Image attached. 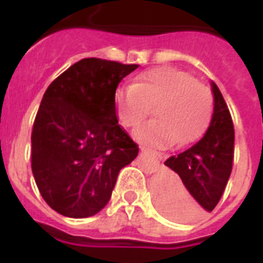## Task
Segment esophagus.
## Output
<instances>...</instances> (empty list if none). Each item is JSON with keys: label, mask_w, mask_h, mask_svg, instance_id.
Instances as JSON below:
<instances>
[{"label": "esophagus", "mask_w": 263, "mask_h": 263, "mask_svg": "<svg viewBox=\"0 0 263 263\" xmlns=\"http://www.w3.org/2000/svg\"><path fill=\"white\" fill-rule=\"evenodd\" d=\"M141 151H142L143 154L149 155V156H151V158H152V159H154L156 163H160V162L163 160V155L159 154V152H155V151H152V149L145 148V146H142V148H141Z\"/></svg>", "instance_id": "obj_1"}]
</instances>
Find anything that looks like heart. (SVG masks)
Wrapping results in <instances>:
<instances>
[{"label": "heart", "instance_id": "heart-1", "mask_svg": "<svg viewBox=\"0 0 263 263\" xmlns=\"http://www.w3.org/2000/svg\"><path fill=\"white\" fill-rule=\"evenodd\" d=\"M156 105V120L138 126L134 137L143 145L166 148L198 138L213 114V92L193 74L176 67L142 73L134 84L115 96V115L121 125L134 128Z\"/></svg>", "mask_w": 263, "mask_h": 263}]
</instances>
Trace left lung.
Wrapping results in <instances>:
<instances>
[{
  "instance_id": "obj_1",
  "label": "left lung",
  "mask_w": 263,
  "mask_h": 263,
  "mask_svg": "<svg viewBox=\"0 0 263 263\" xmlns=\"http://www.w3.org/2000/svg\"><path fill=\"white\" fill-rule=\"evenodd\" d=\"M214 112L204 137L192 148L171 156V169L154 182L158 209L172 220L192 221L203 211H213L226 190L234 159V124L230 109L215 83Z\"/></svg>"
}]
</instances>
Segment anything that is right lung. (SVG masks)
<instances>
[{
    "label": "right lung",
    "instance_id": "obj_1",
    "mask_svg": "<svg viewBox=\"0 0 263 263\" xmlns=\"http://www.w3.org/2000/svg\"><path fill=\"white\" fill-rule=\"evenodd\" d=\"M138 65L87 58L54 79L32 129V173L59 214L86 218L109 201L118 173L138 145L115 115V91Z\"/></svg>",
    "mask_w": 263,
    "mask_h": 263
}]
</instances>
